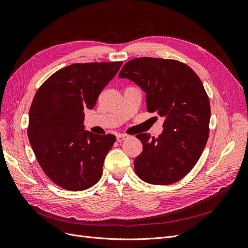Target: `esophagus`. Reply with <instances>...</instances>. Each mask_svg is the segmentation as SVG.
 <instances>
[{"label": "esophagus", "mask_w": 248, "mask_h": 248, "mask_svg": "<svg viewBox=\"0 0 248 248\" xmlns=\"http://www.w3.org/2000/svg\"><path fill=\"white\" fill-rule=\"evenodd\" d=\"M127 138H128V136H127V134H121V133H119L118 136H117V140H118L119 142H121V141H123L124 140H126Z\"/></svg>", "instance_id": "esophagus-1"}]
</instances>
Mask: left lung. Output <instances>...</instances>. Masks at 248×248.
Instances as JSON below:
<instances>
[{
	"mask_svg": "<svg viewBox=\"0 0 248 248\" xmlns=\"http://www.w3.org/2000/svg\"><path fill=\"white\" fill-rule=\"evenodd\" d=\"M146 93L147 110L164 118L158 138L138 134L142 152L134 170L142 181L169 185L184 178L196 166L209 138L211 109L202 82L189 66L177 60L137 58L119 74Z\"/></svg>",
	"mask_w": 248,
	"mask_h": 248,
	"instance_id": "8db88e82",
	"label": "left lung"
}]
</instances>
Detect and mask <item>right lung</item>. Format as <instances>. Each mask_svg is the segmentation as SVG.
I'll return each instance as SVG.
<instances>
[{
    "label": "right lung",
    "mask_w": 248,
    "mask_h": 248,
    "mask_svg": "<svg viewBox=\"0 0 248 248\" xmlns=\"http://www.w3.org/2000/svg\"><path fill=\"white\" fill-rule=\"evenodd\" d=\"M122 64L69 65L50 76L34 96L29 111L30 144L46 175L64 189H88L102 176L116 137L85 131L84 109L94 108Z\"/></svg>",
    "instance_id": "obj_1"
}]
</instances>
